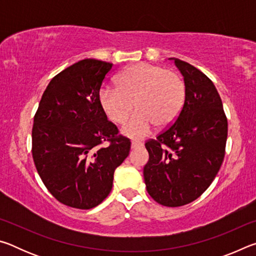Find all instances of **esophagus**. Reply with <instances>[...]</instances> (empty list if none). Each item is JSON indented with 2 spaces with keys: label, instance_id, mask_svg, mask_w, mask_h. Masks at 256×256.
<instances>
[{
  "label": "esophagus",
  "instance_id": "1",
  "mask_svg": "<svg viewBox=\"0 0 256 256\" xmlns=\"http://www.w3.org/2000/svg\"><path fill=\"white\" fill-rule=\"evenodd\" d=\"M132 149H136V148H142L144 146V144H141V142H136V141H133L132 142Z\"/></svg>",
  "mask_w": 256,
  "mask_h": 256
}]
</instances>
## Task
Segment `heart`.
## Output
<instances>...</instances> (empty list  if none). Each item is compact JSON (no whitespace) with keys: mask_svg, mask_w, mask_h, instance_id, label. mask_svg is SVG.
Listing matches in <instances>:
<instances>
[{"mask_svg":"<svg viewBox=\"0 0 256 256\" xmlns=\"http://www.w3.org/2000/svg\"><path fill=\"white\" fill-rule=\"evenodd\" d=\"M99 102L108 120L115 124H123L136 106L138 112L124 125L123 133L142 138L154 125L170 126L177 118L185 102V84L175 71L138 63L118 76V88H104Z\"/></svg>","mask_w":256,"mask_h":256,"instance_id":"obj_1","label":"heart"}]
</instances>
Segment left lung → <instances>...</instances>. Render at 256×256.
Instances as JSON below:
<instances>
[{
  "instance_id": "obj_1",
  "label": "left lung",
  "mask_w": 256,
  "mask_h": 256,
  "mask_svg": "<svg viewBox=\"0 0 256 256\" xmlns=\"http://www.w3.org/2000/svg\"><path fill=\"white\" fill-rule=\"evenodd\" d=\"M185 82L177 118L146 142L144 176L149 196L164 206H180L202 196L222 167L228 133L222 102L204 73L174 58Z\"/></svg>"
}]
</instances>
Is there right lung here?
Listing matches in <instances>:
<instances>
[{
	"label": "right lung",
	"instance_id": "right-lung-1",
	"mask_svg": "<svg viewBox=\"0 0 256 256\" xmlns=\"http://www.w3.org/2000/svg\"><path fill=\"white\" fill-rule=\"evenodd\" d=\"M112 64L82 60L56 74L34 114L32 152L42 183L58 202L88 210L105 200L114 172L131 149L107 120L99 92ZM104 142L108 146H102Z\"/></svg>",
	"mask_w": 256,
	"mask_h": 256
}]
</instances>
